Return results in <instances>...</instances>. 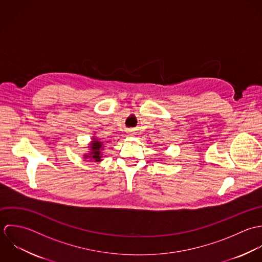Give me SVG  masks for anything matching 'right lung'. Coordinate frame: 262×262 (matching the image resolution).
I'll return each mask as SVG.
<instances>
[{
    "label": "right lung",
    "instance_id": "obj_1",
    "mask_svg": "<svg viewBox=\"0 0 262 262\" xmlns=\"http://www.w3.org/2000/svg\"><path fill=\"white\" fill-rule=\"evenodd\" d=\"M89 151L83 155L84 159H89L90 162H100L102 161V153L104 150L105 145L97 137H93L92 141L88 145Z\"/></svg>",
    "mask_w": 262,
    "mask_h": 262
}]
</instances>
